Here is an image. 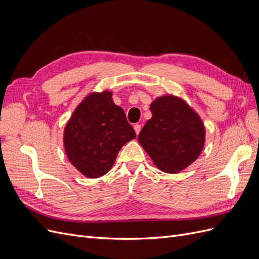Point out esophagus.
<instances>
[{
    "instance_id": "1",
    "label": "esophagus",
    "mask_w": 259,
    "mask_h": 259,
    "mask_svg": "<svg viewBox=\"0 0 259 259\" xmlns=\"http://www.w3.org/2000/svg\"><path fill=\"white\" fill-rule=\"evenodd\" d=\"M134 130H135V133H136V134L138 135V134H139V132H140V130H142V126H140V124H135V125H134Z\"/></svg>"
}]
</instances>
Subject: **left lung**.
<instances>
[{"mask_svg": "<svg viewBox=\"0 0 259 259\" xmlns=\"http://www.w3.org/2000/svg\"><path fill=\"white\" fill-rule=\"evenodd\" d=\"M152 117L138 142L154 165L165 173H178L199 158L205 143L201 117L182 98L165 95L150 105Z\"/></svg>", "mask_w": 259, "mask_h": 259, "instance_id": "1", "label": "left lung"}]
</instances>
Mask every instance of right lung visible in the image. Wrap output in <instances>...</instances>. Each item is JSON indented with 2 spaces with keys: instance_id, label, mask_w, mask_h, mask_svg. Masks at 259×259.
Instances as JSON below:
<instances>
[{
  "instance_id": "1",
  "label": "right lung",
  "mask_w": 259,
  "mask_h": 259,
  "mask_svg": "<svg viewBox=\"0 0 259 259\" xmlns=\"http://www.w3.org/2000/svg\"><path fill=\"white\" fill-rule=\"evenodd\" d=\"M136 137L112 93H91L75 108L64 131L69 161L88 178L107 174L121 148Z\"/></svg>"
}]
</instances>
